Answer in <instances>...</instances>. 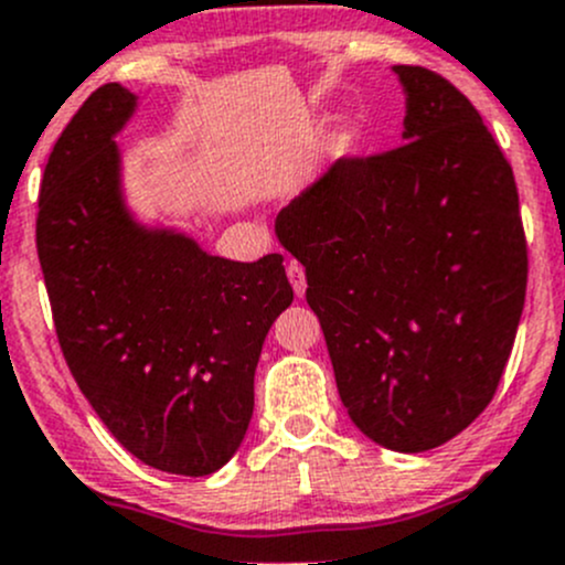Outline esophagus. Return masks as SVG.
Returning <instances> with one entry per match:
<instances>
[{"label":"esophagus","instance_id":"1","mask_svg":"<svg viewBox=\"0 0 565 565\" xmlns=\"http://www.w3.org/2000/svg\"><path fill=\"white\" fill-rule=\"evenodd\" d=\"M287 276H289V284H292L295 295H303L306 292V270L303 265H298V262H289L287 265Z\"/></svg>","mask_w":565,"mask_h":565}]
</instances>
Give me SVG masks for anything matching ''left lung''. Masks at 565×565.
<instances>
[{
  "label": "left lung",
  "instance_id": "left-lung-1",
  "mask_svg": "<svg viewBox=\"0 0 565 565\" xmlns=\"http://www.w3.org/2000/svg\"><path fill=\"white\" fill-rule=\"evenodd\" d=\"M404 145L344 156L278 213L306 267L335 385L358 429L420 454L487 409L527 289L520 193L476 106L440 73L393 67Z\"/></svg>",
  "mask_w": 565,
  "mask_h": 565
}]
</instances>
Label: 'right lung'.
Segmentation results:
<instances>
[{
    "label": "right lung",
    "mask_w": 565,
    "mask_h": 565,
    "mask_svg": "<svg viewBox=\"0 0 565 565\" xmlns=\"http://www.w3.org/2000/svg\"><path fill=\"white\" fill-rule=\"evenodd\" d=\"M134 106L104 84L56 139L40 267L67 369L119 446L156 470L210 476L246 437L262 344L292 287L281 254L221 259L134 224L114 145Z\"/></svg>",
    "instance_id": "1"
}]
</instances>
